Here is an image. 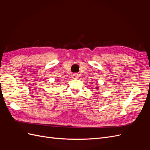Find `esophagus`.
I'll return each instance as SVG.
<instances>
[{
	"label": "esophagus",
	"mask_w": 150,
	"mask_h": 150,
	"mask_svg": "<svg viewBox=\"0 0 150 150\" xmlns=\"http://www.w3.org/2000/svg\"><path fill=\"white\" fill-rule=\"evenodd\" d=\"M72 78H73L74 79H78V74L77 73H74L72 74Z\"/></svg>",
	"instance_id": "1"
}]
</instances>
